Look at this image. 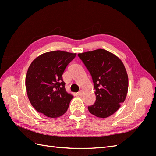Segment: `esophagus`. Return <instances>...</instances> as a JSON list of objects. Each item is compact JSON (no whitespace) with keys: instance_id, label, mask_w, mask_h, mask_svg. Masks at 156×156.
<instances>
[{"instance_id":"34e87169","label":"esophagus","mask_w":156,"mask_h":156,"mask_svg":"<svg viewBox=\"0 0 156 156\" xmlns=\"http://www.w3.org/2000/svg\"><path fill=\"white\" fill-rule=\"evenodd\" d=\"M77 95L79 96H83V92L82 90L79 91L78 93H77Z\"/></svg>"}]
</instances>
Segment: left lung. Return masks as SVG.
<instances>
[{
    "instance_id": "1",
    "label": "left lung",
    "mask_w": 156,
    "mask_h": 156,
    "mask_svg": "<svg viewBox=\"0 0 156 156\" xmlns=\"http://www.w3.org/2000/svg\"><path fill=\"white\" fill-rule=\"evenodd\" d=\"M92 77L96 102L88 107L99 118H107L120 107L128 90V76L122 60L105 49L78 54Z\"/></svg>"
}]
</instances>
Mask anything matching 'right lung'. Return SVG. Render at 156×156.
<instances>
[{
  "mask_svg": "<svg viewBox=\"0 0 156 156\" xmlns=\"http://www.w3.org/2000/svg\"><path fill=\"white\" fill-rule=\"evenodd\" d=\"M76 53L62 51L45 53L30 64L25 78L28 98L32 107L49 118L62 116L73 96L66 90L62 75Z\"/></svg>",
  "mask_w": 156,
  "mask_h": 156,
  "instance_id": "right-lung-1",
  "label": "right lung"
}]
</instances>
